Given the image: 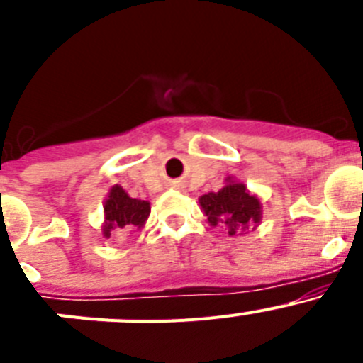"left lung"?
Listing matches in <instances>:
<instances>
[{"instance_id": "8db88e82", "label": "left lung", "mask_w": 363, "mask_h": 363, "mask_svg": "<svg viewBox=\"0 0 363 363\" xmlns=\"http://www.w3.org/2000/svg\"><path fill=\"white\" fill-rule=\"evenodd\" d=\"M200 205L211 225H225L229 234L243 230L249 223L259 221V201L243 184L229 182L218 192L200 198Z\"/></svg>"}]
</instances>
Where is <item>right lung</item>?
<instances>
[{
	"mask_svg": "<svg viewBox=\"0 0 363 363\" xmlns=\"http://www.w3.org/2000/svg\"><path fill=\"white\" fill-rule=\"evenodd\" d=\"M105 209V225L104 236L111 238L112 230H118L120 234H129L134 230H140L147 221L150 213L149 201L130 198L121 187H112L107 201L104 205Z\"/></svg>",
	"mask_w": 363,
	"mask_h": 363,
	"instance_id": "right-lung-1",
	"label": "right lung"
}]
</instances>
